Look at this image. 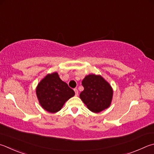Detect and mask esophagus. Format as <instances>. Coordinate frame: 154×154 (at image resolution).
<instances>
[{"label": "esophagus", "instance_id": "obj_1", "mask_svg": "<svg viewBox=\"0 0 154 154\" xmlns=\"http://www.w3.org/2000/svg\"><path fill=\"white\" fill-rule=\"evenodd\" d=\"M74 91H75V96H78V90L77 89H74Z\"/></svg>", "mask_w": 154, "mask_h": 154}]
</instances>
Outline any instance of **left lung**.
I'll list each match as a JSON object with an SVG mask.
<instances>
[{
	"mask_svg": "<svg viewBox=\"0 0 154 154\" xmlns=\"http://www.w3.org/2000/svg\"><path fill=\"white\" fill-rule=\"evenodd\" d=\"M82 85L84 89L79 97L89 110L98 113L110 106L113 90L101 75H87L82 81Z\"/></svg>",
	"mask_w": 154,
	"mask_h": 154,
	"instance_id": "8db88e82",
	"label": "left lung"
}]
</instances>
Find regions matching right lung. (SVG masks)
Instances as JSON below:
<instances>
[{
	"label": "right lung",
	"mask_w": 154,
	"mask_h": 154,
	"mask_svg": "<svg viewBox=\"0 0 154 154\" xmlns=\"http://www.w3.org/2000/svg\"><path fill=\"white\" fill-rule=\"evenodd\" d=\"M36 95L44 110L55 113L60 110L65 103L75 96V91L54 72L47 75L38 83Z\"/></svg>",
	"instance_id": "add662e5"
}]
</instances>
